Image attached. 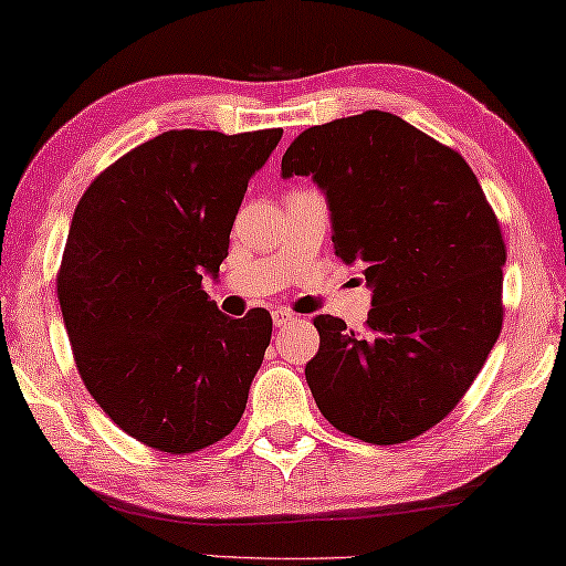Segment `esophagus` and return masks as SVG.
<instances>
[{
	"label": "esophagus",
	"instance_id": "esophagus-1",
	"mask_svg": "<svg viewBox=\"0 0 566 566\" xmlns=\"http://www.w3.org/2000/svg\"><path fill=\"white\" fill-rule=\"evenodd\" d=\"M272 317H274V325L276 327H284V325H290V323H294V312H290V310H284V307H276L274 312H272Z\"/></svg>",
	"mask_w": 566,
	"mask_h": 566
}]
</instances>
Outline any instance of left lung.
I'll list each match as a JSON object with an SVG mask.
<instances>
[{"label": "left lung", "instance_id": "obj_1", "mask_svg": "<svg viewBox=\"0 0 566 566\" xmlns=\"http://www.w3.org/2000/svg\"><path fill=\"white\" fill-rule=\"evenodd\" d=\"M282 175L325 190L335 256L374 286L364 333L315 317L317 409L356 440H415L458 407L501 335L499 218L460 151L376 108L310 126Z\"/></svg>", "mask_w": 566, "mask_h": 566}]
</instances>
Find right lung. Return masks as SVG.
<instances>
[{
	"label": "right lung",
	"mask_w": 566,
	"mask_h": 566,
	"mask_svg": "<svg viewBox=\"0 0 566 566\" xmlns=\"http://www.w3.org/2000/svg\"><path fill=\"white\" fill-rule=\"evenodd\" d=\"M280 139L165 132L96 175L75 208L55 282L75 368L151 450L221 442L247 409L272 315L226 317L202 276L229 256L243 192Z\"/></svg>",
	"instance_id": "1"
}]
</instances>
